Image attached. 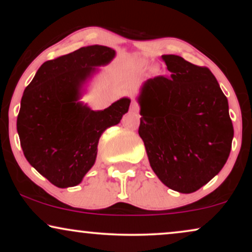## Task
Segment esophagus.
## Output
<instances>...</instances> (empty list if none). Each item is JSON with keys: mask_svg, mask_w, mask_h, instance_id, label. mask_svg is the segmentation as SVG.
<instances>
[{"mask_svg": "<svg viewBox=\"0 0 252 252\" xmlns=\"http://www.w3.org/2000/svg\"><path fill=\"white\" fill-rule=\"evenodd\" d=\"M130 111L132 112H139V104L135 99H132V103H130Z\"/></svg>", "mask_w": 252, "mask_h": 252, "instance_id": "34e87169", "label": "esophagus"}]
</instances>
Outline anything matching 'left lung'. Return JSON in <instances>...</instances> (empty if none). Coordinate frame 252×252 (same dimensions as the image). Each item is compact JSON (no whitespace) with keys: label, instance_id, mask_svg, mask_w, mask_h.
I'll list each match as a JSON object with an SVG mask.
<instances>
[{"label":"left lung","instance_id":"1","mask_svg":"<svg viewBox=\"0 0 252 252\" xmlns=\"http://www.w3.org/2000/svg\"><path fill=\"white\" fill-rule=\"evenodd\" d=\"M161 58L171 73L143 85L139 134L160 181L190 194L228 159L234 135L228 101L208 67L177 55Z\"/></svg>","mask_w":252,"mask_h":252}]
</instances>
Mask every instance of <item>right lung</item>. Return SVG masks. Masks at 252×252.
I'll return each instance as SVG.
<instances>
[{
	"mask_svg": "<svg viewBox=\"0 0 252 252\" xmlns=\"http://www.w3.org/2000/svg\"><path fill=\"white\" fill-rule=\"evenodd\" d=\"M115 50L89 46L44 62L24 91L17 130L26 159L60 188L73 187L91 170L106 128L128 111L129 98L93 111L77 102L84 81L115 57Z\"/></svg>",
	"mask_w": 252,
	"mask_h": 252,
	"instance_id": "add662e5",
	"label": "right lung"
}]
</instances>
